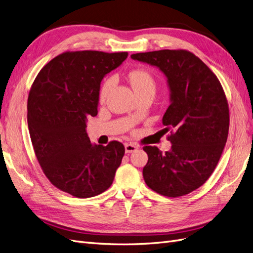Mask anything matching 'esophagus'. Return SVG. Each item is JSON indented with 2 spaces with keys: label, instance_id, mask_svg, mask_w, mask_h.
<instances>
[{
  "label": "esophagus",
  "instance_id": "esophagus-1",
  "mask_svg": "<svg viewBox=\"0 0 253 253\" xmlns=\"http://www.w3.org/2000/svg\"><path fill=\"white\" fill-rule=\"evenodd\" d=\"M125 148H126V153H132L137 150V147L134 143H126Z\"/></svg>",
  "mask_w": 253,
  "mask_h": 253
}]
</instances>
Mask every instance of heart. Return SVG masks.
<instances>
[{"label":"heart","instance_id":"obj_1","mask_svg":"<svg viewBox=\"0 0 253 253\" xmlns=\"http://www.w3.org/2000/svg\"><path fill=\"white\" fill-rule=\"evenodd\" d=\"M128 80L138 96L143 94L154 95L156 90V79L150 71L145 70V68H136V70L128 73ZM113 85V78H108L102 82L100 89H99V99H100V101L103 102L106 100Z\"/></svg>","mask_w":253,"mask_h":253}]
</instances>
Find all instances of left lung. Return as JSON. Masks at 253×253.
Segmentation results:
<instances>
[{
  "label": "left lung",
  "instance_id": "obj_1",
  "mask_svg": "<svg viewBox=\"0 0 253 253\" xmlns=\"http://www.w3.org/2000/svg\"><path fill=\"white\" fill-rule=\"evenodd\" d=\"M132 59L157 66L168 78L171 104L163 125L171 150L145 145L142 174L158 194L178 197L203 186L218 164L229 132V106L223 86L210 68L186 49L133 53Z\"/></svg>",
  "mask_w": 253,
  "mask_h": 253
}]
</instances>
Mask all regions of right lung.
Listing matches in <instances>:
<instances>
[{"mask_svg":"<svg viewBox=\"0 0 253 253\" xmlns=\"http://www.w3.org/2000/svg\"><path fill=\"white\" fill-rule=\"evenodd\" d=\"M126 51H65L38 74L29 90L27 122L35 154L48 180L79 198L108 190L125 155L113 140L91 144L86 119L98 114L100 83Z\"/></svg>","mask_w":253,"mask_h":253,"instance_id":"obj_1","label":"right lung"}]
</instances>
